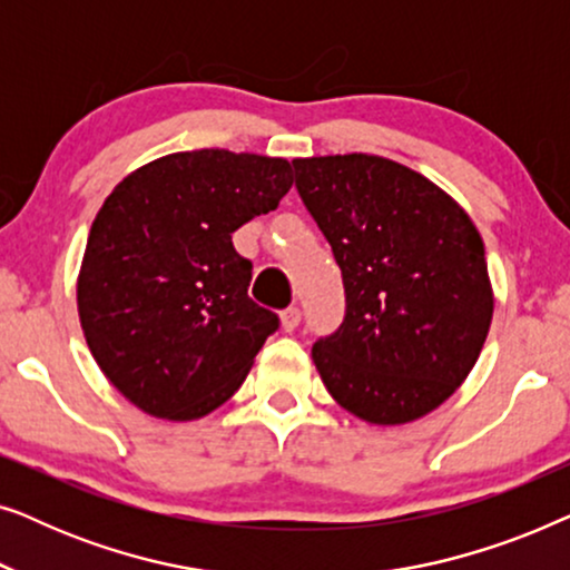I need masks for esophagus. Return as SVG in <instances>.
I'll return each mask as SVG.
<instances>
[{
    "mask_svg": "<svg viewBox=\"0 0 570 570\" xmlns=\"http://www.w3.org/2000/svg\"><path fill=\"white\" fill-rule=\"evenodd\" d=\"M279 318H283V330L285 332H293V330H298V324H301V308L298 306H287L283 314H279Z\"/></svg>",
    "mask_w": 570,
    "mask_h": 570,
    "instance_id": "34e87169",
    "label": "esophagus"
}]
</instances>
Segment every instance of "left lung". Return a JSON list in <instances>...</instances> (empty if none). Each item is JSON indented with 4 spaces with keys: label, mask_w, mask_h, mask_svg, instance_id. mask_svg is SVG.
I'll use <instances>...</instances> for the list:
<instances>
[{
    "label": "left lung",
    "mask_w": 570,
    "mask_h": 570,
    "mask_svg": "<svg viewBox=\"0 0 570 570\" xmlns=\"http://www.w3.org/2000/svg\"><path fill=\"white\" fill-rule=\"evenodd\" d=\"M293 166L345 287L342 324L311 347L326 392L376 425L428 415L472 371L493 318L478 228L425 176L379 155Z\"/></svg>",
    "instance_id": "1"
}]
</instances>
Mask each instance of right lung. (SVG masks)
Here are the masks:
<instances>
[{
    "label": "right lung",
    "instance_id": "1",
    "mask_svg": "<svg viewBox=\"0 0 570 570\" xmlns=\"http://www.w3.org/2000/svg\"><path fill=\"white\" fill-rule=\"evenodd\" d=\"M283 158L191 150L124 178L92 220L77 279L85 340L108 381L147 415L194 420L230 400L275 311L248 298L233 233L291 191Z\"/></svg>",
    "mask_w": 570,
    "mask_h": 570
}]
</instances>
